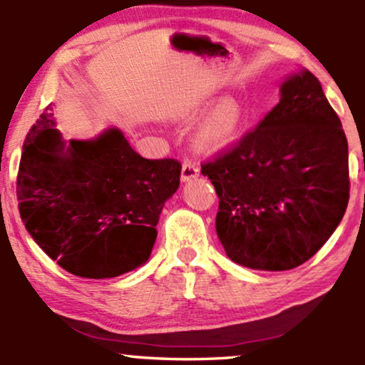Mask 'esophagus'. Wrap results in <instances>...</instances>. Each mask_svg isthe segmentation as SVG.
<instances>
[{"instance_id":"obj_1","label":"esophagus","mask_w":365,"mask_h":365,"mask_svg":"<svg viewBox=\"0 0 365 365\" xmlns=\"http://www.w3.org/2000/svg\"><path fill=\"white\" fill-rule=\"evenodd\" d=\"M200 175V166L197 163L185 161L182 165V182H190Z\"/></svg>"}]
</instances>
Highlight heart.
<instances>
[{
  "label": "heart",
  "instance_id": "obj_1",
  "mask_svg": "<svg viewBox=\"0 0 365 365\" xmlns=\"http://www.w3.org/2000/svg\"><path fill=\"white\" fill-rule=\"evenodd\" d=\"M195 115V111H190ZM245 110L235 98H225L204 116L195 132V145L202 150L232 148L245 125Z\"/></svg>",
  "mask_w": 365,
  "mask_h": 365
}]
</instances>
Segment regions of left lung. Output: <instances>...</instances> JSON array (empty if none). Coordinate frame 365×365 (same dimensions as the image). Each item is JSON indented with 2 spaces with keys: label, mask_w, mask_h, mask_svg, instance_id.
I'll list each match as a JSON object with an SVG mask.
<instances>
[{
  "label": "left lung",
  "mask_w": 365,
  "mask_h": 365,
  "mask_svg": "<svg viewBox=\"0 0 365 365\" xmlns=\"http://www.w3.org/2000/svg\"><path fill=\"white\" fill-rule=\"evenodd\" d=\"M220 197L216 233L250 269L287 271L311 259L349 204V144L309 70L288 73L279 103L237 148L200 170Z\"/></svg>",
  "instance_id": "8db88e82"
}]
</instances>
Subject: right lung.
Wrapping results in <instances>:
<instances>
[{
    "label": "right lung",
    "instance_id": "add662e5",
    "mask_svg": "<svg viewBox=\"0 0 365 365\" xmlns=\"http://www.w3.org/2000/svg\"><path fill=\"white\" fill-rule=\"evenodd\" d=\"M180 171L175 159L142 158L116 127L92 139L65 140L51 103L24 142L20 217L63 269L81 278H115L149 261Z\"/></svg>",
    "mask_w": 365,
    "mask_h": 365
}]
</instances>
